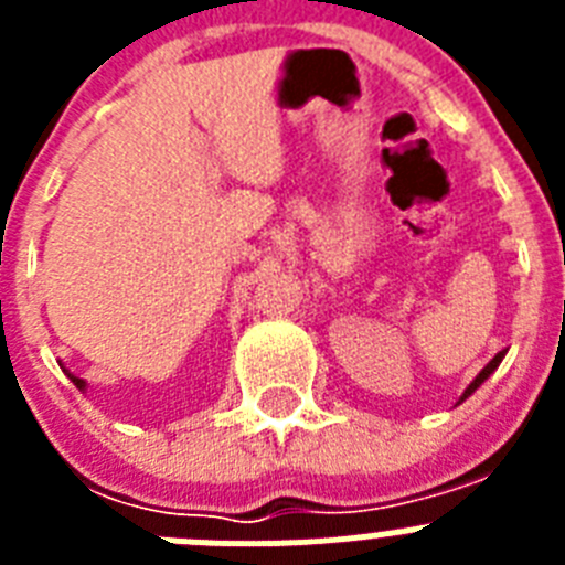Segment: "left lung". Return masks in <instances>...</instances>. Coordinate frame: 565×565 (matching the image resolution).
I'll return each mask as SVG.
<instances>
[{"mask_svg": "<svg viewBox=\"0 0 565 565\" xmlns=\"http://www.w3.org/2000/svg\"><path fill=\"white\" fill-rule=\"evenodd\" d=\"M501 359H503V351H501V353H498V356H495V359H492V362H489V364H487V367H483V371H481V373H478V376H476V382L469 384L467 391H463V396H461V398H467V396H469V393H476V391H478V387H481V384H483V379H487V376H489V373L495 371L498 364H501Z\"/></svg>", "mask_w": 565, "mask_h": 565, "instance_id": "left-lung-1", "label": "left lung"}]
</instances>
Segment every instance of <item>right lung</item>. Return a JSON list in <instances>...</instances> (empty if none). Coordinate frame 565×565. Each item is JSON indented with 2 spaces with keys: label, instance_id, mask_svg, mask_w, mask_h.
Masks as SVG:
<instances>
[{
  "label": "right lung",
  "instance_id": "1",
  "mask_svg": "<svg viewBox=\"0 0 565 565\" xmlns=\"http://www.w3.org/2000/svg\"><path fill=\"white\" fill-rule=\"evenodd\" d=\"M70 379H73V384H76L78 391H84V379H76V376H70Z\"/></svg>",
  "mask_w": 565,
  "mask_h": 565
}]
</instances>
